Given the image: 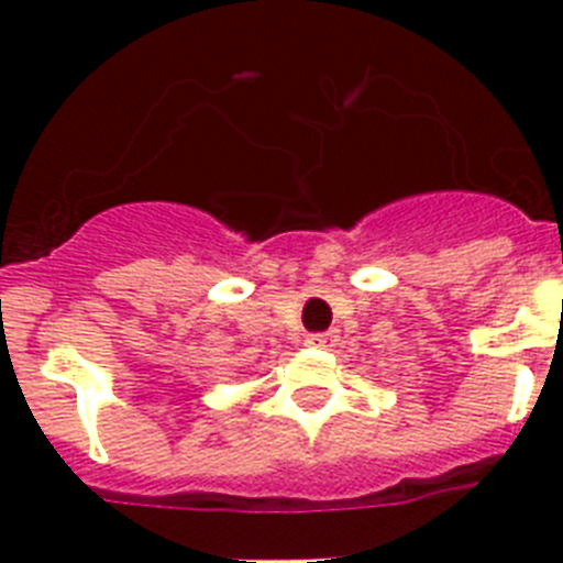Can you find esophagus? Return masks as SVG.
<instances>
[{"mask_svg": "<svg viewBox=\"0 0 563 563\" xmlns=\"http://www.w3.org/2000/svg\"><path fill=\"white\" fill-rule=\"evenodd\" d=\"M335 341V332H310L307 335V346H316V350H324V346H332Z\"/></svg>", "mask_w": 563, "mask_h": 563, "instance_id": "esophagus-1", "label": "esophagus"}]
</instances>
